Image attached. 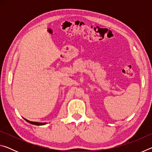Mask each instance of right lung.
I'll use <instances>...</instances> for the list:
<instances>
[{"label": "right lung", "mask_w": 152, "mask_h": 152, "mask_svg": "<svg viewBox=\"0 0 152 152\" xmlns=\"http://www.w3.org/2000/svg\"><path fill=\"white\" fill-rule=\"evenodd\" d=\"M25 120L26 121H27L28 123H31V124H33V125H45L46 124V123H38V122H33V121H30L29 120H27L25 119Z\"/></svg>", "instance_id": "add662e5"}]
</instances>
